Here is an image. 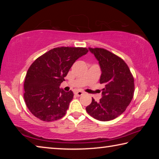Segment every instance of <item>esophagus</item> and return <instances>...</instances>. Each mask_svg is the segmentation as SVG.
<instances>
[{
    "instance_id": "34e87169",
    "label": "esophagus",
    "mask_w": 159,
    "mask_h": 159,
    "mask_svg": "<svg viewBox=\"0 0 159 159\" xmlns=\"http://www.w3.org/2000/svg\"><path fill=\"white\" fill-rule=\"evenodd\" d=\"M83 94V92H82V91H76V92H75V95L78 97L81 96Z\"/></svg>"
}]
</instances>
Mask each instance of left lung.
Instances as JSON below:
<instances>
[{
	"label": "left lung",
	"mask_w": 159,
	"mask_h": 159,
	"mask_svg": "<svg viewBox=\"0 0 159 159\" xmlns=\"http://www.w3.org/2000/svg\"><path fill=\"white\" fill-rule=\"evenodd\" d=\"M100 66L99 83L105 85L102 98L97 102L93 98L86 107L88 114L97 120L109 121L125 111L134 95V78L124 61L104 48H91Z\"/></svg>",
	"instance_id": "8db88e82"
}]
</instances>
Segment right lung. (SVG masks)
<instances>
[{
  "instance_id": "1",
  "label": "right lung",
  "mask_w": 159,
  "mask_h": 159,
  "mask_svg": "<svg viewBox=\"0 0 159 159\" xmlns=\"http://www.w3.org/2000/svg\"><path fill=\"white\" fill-rule=\"evenodd\" d=\"M88 52L85 48H55L31 64L25 77L24 98L32 114L47 122L66 114L74 93L61 89L60 84L76 60Z\"/></svg>"
}]
</instances>
